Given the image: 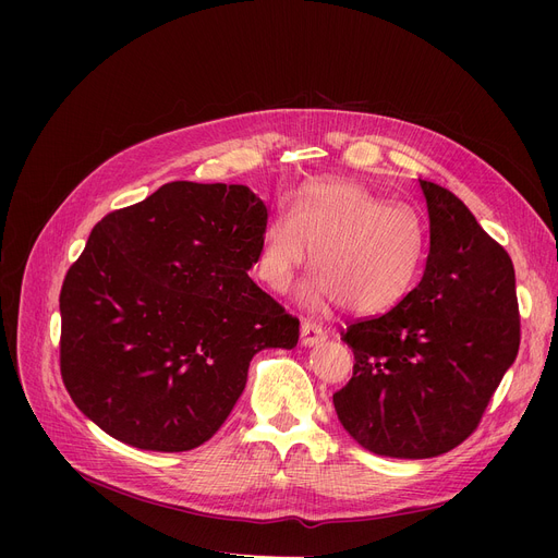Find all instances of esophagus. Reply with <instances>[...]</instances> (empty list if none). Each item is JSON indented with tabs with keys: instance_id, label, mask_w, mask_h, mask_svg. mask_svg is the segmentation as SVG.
I'll return each mask as SVG.
<instances>
[{
	"instance_id": "34e87169",
	"label": "esophagus",
	"mask_w": 558,
	"mask_h": 558,
	"mask_svg": "<svg viewBox=\"0 0 558 558\" xmlns=\"http://www.w3.org/2000/svg\"><path fill=\"white\" fill-rule=\"evenodd\" d=\"M320 341H326V330L320 328V326H316V324H312V320H303V326H301V343L305 348H312V345H316Z\"/></svg>"
}]
</instances>
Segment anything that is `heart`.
Instances as JSON below:
<instances>
[{
  "label": "heart",
  "instance_id": "1",
  "mask_svg": "<svg viewBox=\"0 0 558 558\" xmlns=\"http://www.w3.org/2000/svg\"><path fill=\"white\" fill-rule=\"evenodd\" d=\"M312 251L314 274L299 303L310 312L341 305L348 314L393 310L416 284L427 253L418 215L355 183L305 185L264 230L255 274L274 294H287Z\"/></svg>",
  "mask_w": 558,
  "mask_h": 558
}]
</instances>
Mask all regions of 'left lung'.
Here are the masks:
<instances>
[{"label":"left lung","instance_id":"1","mask_svg":"<svg viewBox=\"0 0 558 558\" xmlns=\"http://www.w3.org/2000/svg\"><path fill=\"white\" fill-rule=\"evenodd\" d=\"M418 183L429 215L423 278L391 312L343 332L355 366L332 396L343 429L396 459L438 457L471 436L520 345L509 253L452 192Z\"/></svg>","mask_w":558,"mask_h":558}]
</instances>
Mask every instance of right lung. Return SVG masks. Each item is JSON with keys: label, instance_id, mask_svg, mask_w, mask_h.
<instances>
[{"label": "right lung", "instance_id": "right-lung-1", "mask_svg": "<svg viewBox=\"0 0 558 558\" xmlns=\"http://www.w3.org/2000/svg\"><path fill=\"white\" fill-rule=\"evenodd\" d=\"M267 205L246 185L175 181L90 232L61 289V375L117 441L185 452L215 436L264 348L299 318L248 278Z\"/></svg>", "mask_w": 558, "mask_h": 558}]
</instances>
